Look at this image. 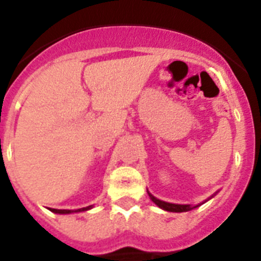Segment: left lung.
<instances>
[{
  "label": "left lung",
  "mask_w": 261,
  "mask_h": 261,
  "mask_svg": "<svg viewBox=\"0 0 261 261\" xmlns=\"http://www.w3.org/2000/svg\"><path fill=\"white\" fill-rule=\"evenodd\" d=\"M147 193H149V196H150L151 201L154 202V204H156L161 209H163V211H167V212H175V213H181V212H188V211H192V209L197 208L199 205H195V206H192V205H181V204H171V202H166V201H162V200L156 199V197H154L153 195H151L149 191H147Z\"/></svg>",
  "instance_id": "left-lung-1"
}]
</instances>
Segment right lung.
Instances as JSON below:
<instances>
[{"label":"right lung","mask_w":261,"mask_h":261,"mask_svg":"<svg viewBox=\"0 0 261 261\" xmlns=\"http://www.w3.org/2000/svg\"><path fill=\"white\" fill-rule=\"evenodd\" d=\"M91 208H93V205H90V206H86V208L77 209V211H66V209H52V208H50L49 211L53 212V213H57V214H69V213H78V212L89 211V209H91Z\"/></svg>","instance_id":"obj_1"}]
</instances>
